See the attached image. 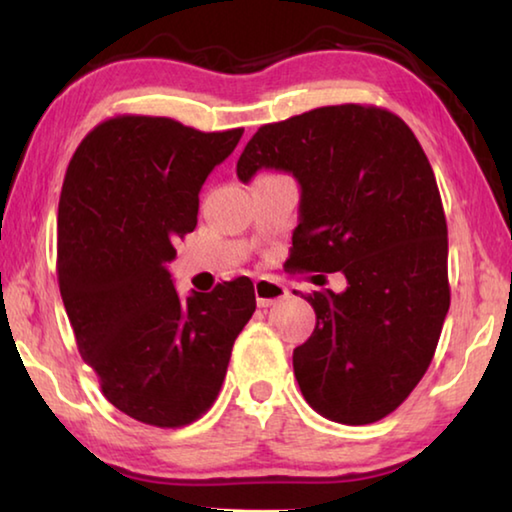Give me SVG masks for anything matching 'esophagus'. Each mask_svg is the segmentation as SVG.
<instances>
[{"label": "esophagus", "mask_w": 512, "mask_h": 512, "mask_svg": "<svg viewBox=\"0 0 512 512\" xmlns=\"http://www.w3.org/2000/svg\"><path fill=\"white\" fill-rule=\"evenodd\" d=\"M255 296L259 307H271L275 302L287 298L289 289L280 282L268 280V277H259V280H255Z\"/></svg>", "instance_id": "34e87169"}]
</instances>
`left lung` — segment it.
<instances>
[{
    "instance_id": "left-lung-1",
    "label": "left lung",
    "mask_w": 512,
    "mask_h": 512,
    "mask_svg": "<svg viewBox=\"0 0 512 512\" xmlns=\"http://www.w3.org/2000/svg\"><path fill=\"white\" fill-rule=\"evenodd\" d=\"M259 169L300 185L291 268L348 280L307 296L316 327L293 350L302 395L341 424L386 418L427 372L449 309L447 221L427 155L391 110L343 103L259 128L237 176Z\"/></svg>"
}]
</instances>
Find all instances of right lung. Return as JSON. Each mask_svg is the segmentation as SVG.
Listing matches in <instances>:
<instances>
[{"instance_id": "right-lung-1", "label": "right lung", "mask_w": 512, "mask_h": 512, "mask_svg": "<svg viewBox=\"0 0 512 512\" xmlns=\"http://www.w3.org/2000/svg\"><path fill=\"white\" fill-rule=\"evenodd\" d=\"M244 128L203 133L117 115L85 135L58 203V287L106 400L151 427L210 409L257 307L248 277L180 298L167 264L196 228L198 192Z\"/></svg>"}]
</instances>
